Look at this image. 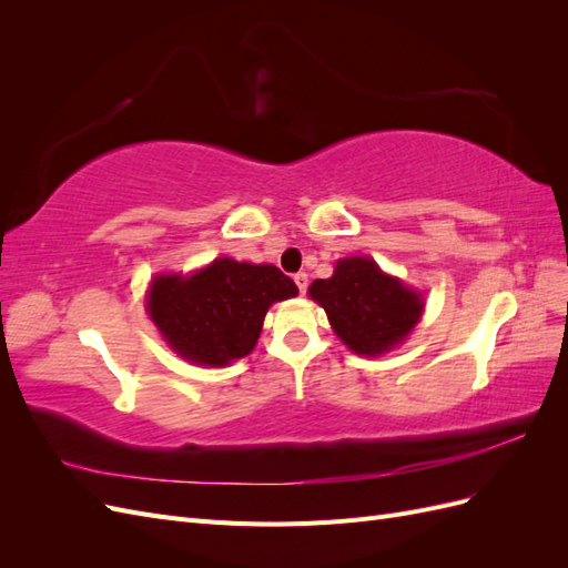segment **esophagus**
I'll list each match as a JSON object with an SVG mask.
<instances>
[{"label": "esophagus", "instance_id": "obj_1", "mask_svg": "<svg viewBox=\"0 0 568 568\" xmlns=\"http://www.w3.org/2000/svg\"><path fill=\"white\" fill-rule=\"evenodd\" d=\"M294 282H296V286H298L301 294H305V288H307V274H305V272L294 274Z\"/></svg>", "mask_w": 568, "mask_h": 568}]
</instances>
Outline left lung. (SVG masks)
I'll return each mask as SVG.
<instances>
[{"label":"left lung","mask_w":568,"mask_h":568,"mask_svg":"<svg viewBox=\"0 0 568 568\" xmlns=\"http://www.w3.org/2000/svg\"><path fill=\"white\" fill-rule=\"evenodd\" d=\"M307 294L324 307L336 336L365 357L393 351L424 313L422 294L382 272L367 255L343 257L332 277L315 280Z\"/></svg>","instance_id":"obj_1"}]
</instances>
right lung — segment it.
Wrapping results in <instances>:
<instances>
[{
  "label": "right lung",
  "mask_w": 568,
  "mask_h": 568,
  "mask_svg": "<svg viewBox=\"0 0 568 568\" xmlns=\"http://www.w3.org/2000/svg\"><path fill=\"white\" fill-rule=\"evenodd\" d=\"M296 294L298 286L280 267L217 257L186 277H153L146 311L180 357L225 367L253 351L267 307Z\"/></svg>",
  "instance_id": "1"
}]
</instances>
